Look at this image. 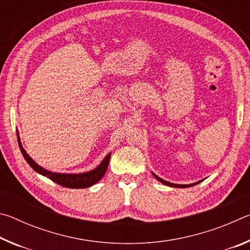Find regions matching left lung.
Here are the masks:
<instances>
[{"mask_svg":"<svg viewBox=\"0 0 250 250\" xmlns=\"http://www.w3.org/2000/svg\"><path fill=\"white\" fill-rule=\"evenodd\" d=\"M153 175L156 177V179H158L161 183H163V184H166V185H168V186H173V188H189V186H193V185H196L197 183H200V182H197V183H194V184H188V185H181V184H173V183H170V182H167V181H164V180H162L161 179V177H159L158 175H155L154 173H153Z\"/></svg>","mask_w":250,"mask_h":250,"instance_id":"obj_1","label":"left lung"}]
</instances>
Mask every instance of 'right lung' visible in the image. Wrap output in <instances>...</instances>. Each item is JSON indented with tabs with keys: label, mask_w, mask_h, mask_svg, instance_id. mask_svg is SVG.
Returning a JSON list of instances; mask_svg holds the SVG:
<instances>
[{
	"label": "right lung",
	"mask_w": 250,
	"mask_h": 250,
	"mask_svg": "<svg viewBox=\"0 0 250 250\" xmlns=\"http://www.w3.org/2000/svg\"><path fill=\"white\" fill-rule=\"evenodd\" d=\"M18 141H19L20 149H21V152H22L24 159L26 160V162L34 168V170H35L37 173H41L42 175L47 176L48 179L54 181L55 183H57L62 186H65V188H88V186L94 185L95 183H97V182H99L101 179H103V176L104 175V173L108 168L110 154L105 156L104 160L101 162V164L98 167L90 172L82 173V174H61V173H52L40 167L39 164L34 162V161L31 159V156H28V154L22 147V145H21L19 135H18Z\"/></svg>",
	"instance_id": "right-lung-1"
}]
</instances>
